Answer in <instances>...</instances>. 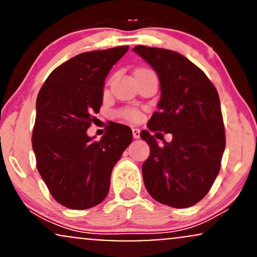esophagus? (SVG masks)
Returning a JSON list of instances; mask_svg holds the SVG:
<instances>
[{
    "label": "esophagus",
    "mask_w": 257,
    "mask_h": 257,
    "mask_svg": "<svg viewBox=\"0 0 257 257\" xmlns=\"http://www.w3.org/2000/svg\"><path fill=\"white\" fill-rule=\"evenodd\" d=\"M133 137H134V139L140 138V129L133 128Z\"/></svg>",
    "instance_id": "1"
}]
</instances>
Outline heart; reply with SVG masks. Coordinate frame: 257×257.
<instances>
[{"label":"heart","mask_w":257,"mask_h":257,"mask_svg":"<svg viewBox=\"0 0 257 257\" xmlns=\"http://www.w3.org/2000/svg\"><path fill=\"white\" fill-rule=\"evenodd\" d=\"M140 70H146V69H140ZM124 116L126 117V118L133 119V120H137V119L140 118V113H139V112L135 111V110L124 111Z\"/></svg>","instance_id":"heart-1"}]
</instances>
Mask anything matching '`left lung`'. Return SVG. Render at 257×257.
<instances>
[{"label":"left lung","instance_id":"8db88e82","mask_svg":"<svg viewBox=\"0 0 257 257\" xmlns=\"http://www.w3.org/2000/svg\"><path fill=\"white\" fill-rule=\"evenodd\" d=\"M133 52L155 70L161 85L149 129L173 135L170 143L158 145L149 132L140 133L150 146L144 184L162 204L188 208L209 192L220 170L226 139L219 94L205 73L179 53L146 46Z\"/></svg>","mask_w":257,"mask_h":257}]
</instances>
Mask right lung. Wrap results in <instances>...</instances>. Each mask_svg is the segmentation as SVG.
Segmentation results:
<instances>
[{
  "label": "right lung",
  "instance_id": "1",
  "mask_svg": "<svg viewBox=\"0 0 257 257\" xmlns=\"http://www.w3.org/2000/svg\"><path fill=\"white\" fill-rule=\"evenodd\" d=\"M128 46L85 52L61 64L36 100L32 149L49 192L70 209L98 205L110 190L111 173L131 145L129 126L112 123L95 141L87 129L102 104L105 79Z\"/></svg>",
  "mask_w": 257,
  "mask_h": 257
}]
</instances>
